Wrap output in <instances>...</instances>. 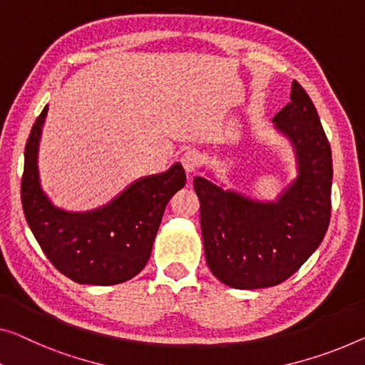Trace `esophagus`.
Segmentation results:
<instances>
[{
    "mask_svg": "<svg viewBox=\"0 0 365 365\" xmlns=\"http://www.w3.org/2000/svg\"><path fill=\"white\" fill-rule=\"evenodd\" d=\"M180 162H182L185 170H187L188 173H193L200 165V154H198V152H195V150L183 152Z\"/></svg>",
    "mask_w": 365,
    "mask_h": 365,
    "instance_id": "34e87169",
    "label": "esophagus"
}]
</instances>
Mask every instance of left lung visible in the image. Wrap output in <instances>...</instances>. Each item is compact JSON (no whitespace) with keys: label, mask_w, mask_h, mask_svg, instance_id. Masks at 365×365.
<instances>
[{"label":"left lung","mask_w":365,"mask_h":365,"mask_svg":"<svg viewBox=\"0 0 365 365\" xmlns=\"http://www.w3.org/2000/svg\"><path fill=\"white\" fill-rule=\"evenodd\" d=\"M275 126L295 145L298 177L277 203H257L193 180L206 264L217 280L239 290L279 285L322 244L331 217V148L313 101L293 80L290 103Z\"/></svg>","instance_id":"1"}]
</instances>
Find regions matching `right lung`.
I'll list each match as a JSON object with an SVG mask.
<instances>
[{
    "label": "right lung",
    "mask_w": 365,
    "mask_h": 365,
    "mask_svg": "<svg viewBox=\"0 0 365 365\" xmlns=\"http://www.w3.org/2000/svg\"><path fill=\"white\" fill-rule=\"evenodd\" d=\"M47 106L37 116L24 150L21 201L32 235L53 267L77 284L116 285L144 269L165 206L187 177L180 164L140 178L105 208L67 213L42 193L37 145Z\"/></svg>",
    "instance_id": "1"
}]
</instances>
